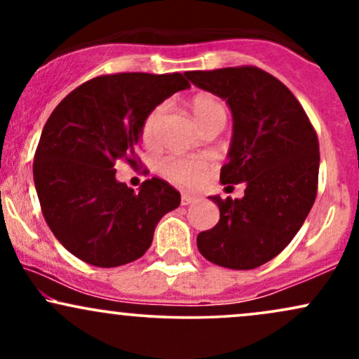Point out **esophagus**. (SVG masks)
<instances>
[{"instance_id":"obj_1","label":"esophagus","mask_w":359,"mask_h":359,"mask_svg":"<svg viewBox=\"0 0 359 359\" xmlns=\"http://www.w3.org/2000/svg\"><path fill=\"white\" fill-rule=\"evenodd\" d=\"M197 197L196 196H191V194H182V197H180V204L182 205H189L192 203H196Z\"/></svg>"}]
</instances>
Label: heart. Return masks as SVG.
Masks as SVG:
<instances>
[{"instance_id": "heart-1", "label": "heart", "mask_w": 359, "mask_h": 359, "mask_svg": "<svg viewBox=\"0 0 359 359\" xmlns=\"http://www.w3.org/2000/svg\"><path fill=\"white\" fill-rule=\"evenodd\" d=\"M191 108L194 116H196L199 125L203 126L209 119H212L217 114H224V108L219 100L211 96V94H197L191 102ZM165 113V104H158L148 113L142 126V137L147 143H151L156 137V130H158L160 119ZM204 170V163L197 162V160H185V158H168L163 162V174L168 179L174 180L177 184L192 185L201 179Z\"/></svg>"}]
</instances>
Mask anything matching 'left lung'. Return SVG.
<instances>
[{"label": "left lung", "mask_w": 359, "mask_h": 359, "mask_svg": "<svg viewBox=\"0 0 359 359\" xmlns=\"http://www.w3.org/2000/svg\"><path fill=\"white\" fill-rule=\"evenodd\" d=\"M185 77L231 109V145L219 180L246 185L241 199L209 197L219 221L199 233L197 248L224 269H257L294 240L314 204L317 135L290 89L262 69L191 71Z\"/></svg>", "instance_id": "left-lung-1"}]
</instances>
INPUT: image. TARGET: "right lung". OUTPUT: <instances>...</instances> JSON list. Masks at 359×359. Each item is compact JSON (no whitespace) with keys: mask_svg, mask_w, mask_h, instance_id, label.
Masks as SVG:
<instances>
[{"mask_svg":"<svg viewBox=\"0 0 359 359\" xmlns=\"http://www.w3.org/2000/svg\"><path fill=\"white\" fill-rule=\"evenodd\" d=\"M191 88L182 74L125 72L94 77L59 102L34 158L40 208L53 236L74 257L111 269L145 255L158 221L180 194L151 177L138 192L116 180L118 160L137 163L151 109Z\"/></svg>","mask_w":359,"mask_h":359,"instance_id":"obj_1","label":"right lung"}]
</instances>
